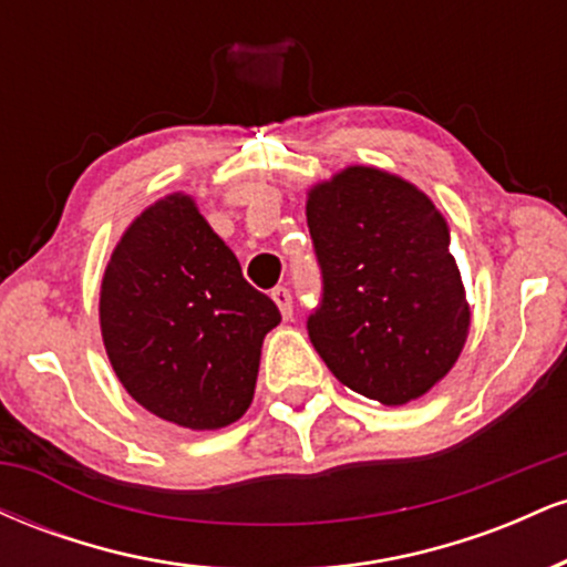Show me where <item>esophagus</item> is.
Returning a JSON list of instances; mask_svg holds the SVG:
<instances>
[{
  "label": "esophagus",
  "instance_id": "34e87169",
  "mask_svg": "<svg viewBox=\"0 0 567 567\" xmlns=\"http://www.w3.org/2000/svg\"><path fill=\"white\" fill-rule=\"evenodd\" d=\"M271 298H275V303L279 306V311H282L285 320H288V317L292 315V296H290V290L279 285V288L271 290Z\"/></svg>",
  "mask_w": 567,
  "mask_h": 567
}]
</instances>
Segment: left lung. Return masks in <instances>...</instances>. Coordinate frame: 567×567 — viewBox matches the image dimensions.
I'll return each instance as SVG.
<instances>
[{
	"label": "left lung",
	"instance_id": "left-lung-1",
	"mask_svg": "<svg viewBox=\"0 0 567 567\" xmlns=\"http://www.w3.org/2000/svg\"><path fill=\"white\" fill-rule=\"evenodd\" d=\"M322 271L309 338L351 392L405 405L455 365L472 311L447 220L419 186L351 165L306 199Z\"/></svg>",
	"mask_w": 567,
	"mask_h": 567
}]
</instances>
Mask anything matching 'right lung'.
<instances>
[{"label": "right lung", "instance_id": "obj_1", "mask_svg": "<svg viewBox=\"0 0 567 567\" xmlns=\"http://www.w3.org/2000/svg\"><path fill=\"white\" fill-rule=\"evenodd\" d=\"M101 336L116 379L138 405L194 432L243 419L264 338L279 309L243 277L229 245L188 194L148 205L101 282Z\"/></svg>", "mask_w": 567, "mask_h": 567}]
</instances>
